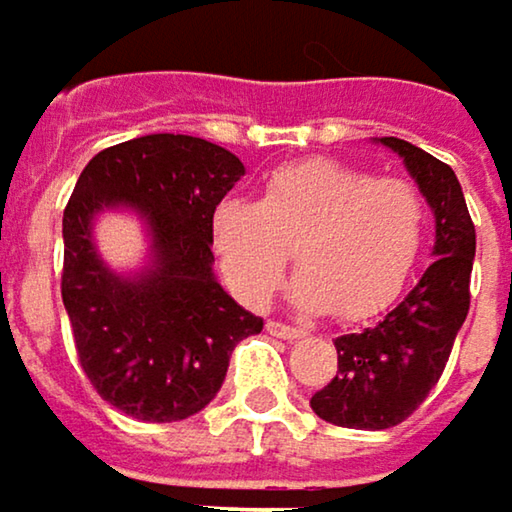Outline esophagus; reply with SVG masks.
I'll list each match as a JSON object with an SVG mask.
<instances>
[{"label": "esophagus", "mask_w": 512, "mask_h": 512, "mask_svg": "<svg viewBox=\"0 0 512 512\" xmlns=\"http://www.w3.org/2000/svg\"><path fill=\"white\" fill-rule=\"evenodd\" d=\"M266 332H269L272 338H284V341H296V338L305 335L299 326H287V323H278V320H269V323H266Z\"/></svg>", "instance_id": "1"}]
</instances>
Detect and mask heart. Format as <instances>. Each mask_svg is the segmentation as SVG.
<instances>
[{"instance_id":"heart-1","label":"heart","mask_w":512,"mask_h":512,"mask_svg":"<svg viewBox=\"0 0 512 512\" xmlns=\"http://www.w3.org/2000/svg\"><path fill=\"white\" fill-rule=\"evenodd\" d=\"M427 234V201L400 177H373L332 159L272 171L257 204L225 201L213 237L231 290L269 302L290 252L302 269L290 296L305 311L364 320L409 281Z\"/></svg>"}]
</instances>
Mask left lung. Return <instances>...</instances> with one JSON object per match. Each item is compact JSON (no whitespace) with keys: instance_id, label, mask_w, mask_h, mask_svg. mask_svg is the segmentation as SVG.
I'll list each match as a JSON object with an SVG mask.
<instances>
[{"instance_id":"obj_1","label":"left lung","mask_w":512,"mask_h":512,"mask_svg":"<svg viewBox=\"0 0 512 512\" xmlns=\"http://www.w3.org/2000/svg\"><path fill=\"white\" fill-rule=\"evenodd\" d=\"M436 216V260L418 284L373 326L335 341L338 370L311 397V409L338 427L388 430L403 424L436 388L468 314L474 222L451 165L385 136Z\"/></svg>"}]
</instances>
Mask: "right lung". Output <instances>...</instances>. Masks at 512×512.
<instances>
[{
    "mask_svg": "<svg viewBox=\"0 0 512 512\" xmlns=\"http://www.w3.org/2000/svg\"><path fill=\"white\" fill-rule=\"evenodd\" d=\"M246 174L231 151L154 133L94 156L64 207L61 299L76 356L97 394L139 421H183L222 388L234 347L263 320L213 275V213ZM103 206H133L152 234V263L112 273L90 225Z\"/></svg>",
    "mask_w": 512,
    "mask_h": 512,
    "instance_id": "obj_1",
    "label": "right lung"
}]
</instances>
